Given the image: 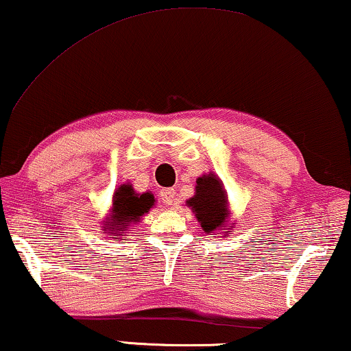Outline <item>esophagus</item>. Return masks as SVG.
<instances>
[{
  "label": "esophagus",
  "mask_w": 351,
  "mask_h": 351,
  "mask_svg": "<svg viewBox=\"0 0 351 351\" xmlns=\"http://www.w3.org/2000/svg\"><path fill=\"white\" fill-rule=\"evenodd\" d=\"M175 197H176V191L171 189V187H169V189H162L160 192V198L165 205H173Z\"/></svg>",
  "instance_id": "obj_1"
}]
</instances>
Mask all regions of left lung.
<instances>
[{
    "instance_id": "left-lung-1",
    "label": "left lung",
    "mask_w": 351,
    "mask_h": 351,
    "mask_svg": "<svg viewBox=\"0 0 351 351\" xmlns=\"http://www.w3.org/2000/svg\"><path fill=\"white\" fill-rule=\"evenodd\" d=\"M186 206L192 209L197 222L208 234L226 230L223 227H228L223 233L230 234V230L233 228V223H228L230 203L227 191L221 178L213 171L197 178L195 192L193 197L186 200Z\"/></svg>"
}]
</instances>
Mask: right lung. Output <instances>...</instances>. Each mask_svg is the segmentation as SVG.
<instances>
[{
  "mask_svg": "<svg viewBox=\"0 0 351 351\" xmlns=\"http://www.w3.org/2000/svg\"><path fill=\"white\" fill-rule=\"evenodd\" d=\"M156 205L154 193L148 192H135L132 184L124 182L118 186L112 197V208L107 214L106 221L102 223V233H107L108 238L118 239L123 233H128L132 223L142 221L145 214Z\"/></svg>",
  "mask_w": 351,
  "mask_h": 351,
  "instance_id": "right-lung-1",
  "label": "right lung"
}]
</instances>
